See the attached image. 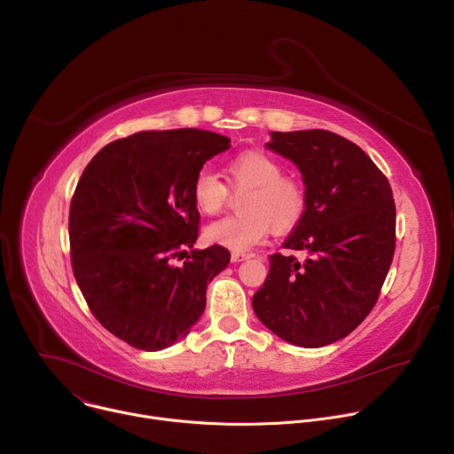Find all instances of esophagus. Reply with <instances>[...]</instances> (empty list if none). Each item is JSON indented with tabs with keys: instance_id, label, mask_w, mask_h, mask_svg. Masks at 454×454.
<instances>
[{
	"instance_id": "obj_1",
	"label": "esophagus",
	"mask_w": 454,
	"mask_h": 454,
	"mask_svg": "<svg viewBox=\"0 0 454 454\" xmlns=\"http://www.w3.org/2000/svg\"><path fill=\"white\" fill-rule=\"evenodd\" d=\"M249 256H251L249 253H231V262H242Z\"/></svg>"
}]
</instances>
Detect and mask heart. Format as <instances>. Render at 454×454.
Listing matches in <instances>:
<instances>
[{"mask_svg": "<svg viewBox=\"0 0 454 454\" xmlns=\"http://www.w3.org/2000/svg\"><path fill=\"white\" fill-rule=\"evenodd\" d=\"M231 184L247 190L242 198V215L223 217L205 228V240L231 251H247L261 244L270 230L286 233L293 230L305 212L303 188L284 177V167L261 151L237 156L230 167ZM196 208L205 215H215L228 201L226 184L208 168H203L192 184Z\"/></svg>", "mask_w": 454, "mask_h": 454, "instance_id": "heart-1", "label": "heart"}]
</instances>
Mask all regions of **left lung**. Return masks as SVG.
<instances>
[{
    "instance_id": "left-lung-1",
    "label": "left lung",
    "mask_w": 454,
    "mask_h": 454,
    "mask_svg": "<svg viewBox=\"0 0 454 454\" xmlns=\"http://www.w3.org/2000/svg\"><path fill=\"white\" fill-rule=\"evenodd\" d=\"M266 147L293 161L305 184V212L270 256L253 310L284 341L317 348L348 336L379 298L395 251L392 186L350 140L323 129L270 133Z\"/></svg>"
}]
</instances>
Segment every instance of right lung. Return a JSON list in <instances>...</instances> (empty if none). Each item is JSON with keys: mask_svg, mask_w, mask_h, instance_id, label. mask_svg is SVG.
<instances>
[{"mask_svg": "<svg viewBox=\"0 0 454 454\" xmlns=\"http://www.w3.org/2000/svg\"><path fill=\"white\" fill-rule=\"evenodd\" d=\"M230 138L201 129L145 131L100 149L70 207L75 280L95 317L135 348L183 340L230 264L223 246L193 249L200 212L192 184ZM185 258L183 265L176 260Z\"/></svg>", "mask_w": 454, "mask_h": 454, "instance_id": "right-lung-1", "label": "right lung"}]
</instances>
